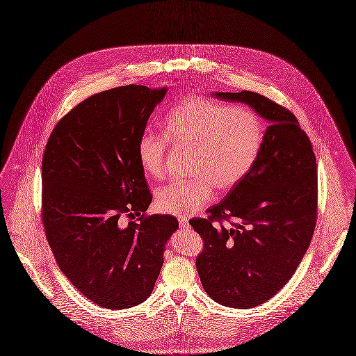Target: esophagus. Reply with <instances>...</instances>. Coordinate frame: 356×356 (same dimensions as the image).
I'll return each mask as SVG.
<instances>
[{"mask_svg": "<svg viewBox=\"0 0 356 356\" xmlns=\"http://www.w3.org/2000/svg\"><path fill=\"white\" fill-rule=\"evenodd\" d=\"M179 225H180V227H188L190 226L188 219L186 218V217H180L179 218Z\"/></svg>", "mask_w": 356, "mask_h": 356, "instance_id": "1", "label": "esophagus"}]
</instances>
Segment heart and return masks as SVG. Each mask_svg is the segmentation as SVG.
I'll use <instances>...</instances> for the list:
<instances>
[{
  "label": "heart",
  "mask_w": 356,
  "mask_h": 356,
  "mask_svg": "<svg viewBox=\"0 0 356 356\" xmlns=\"http://www.w3.org/2000/svg\"><path fill=\"white\" fill-rule=\"evenodd\" d=\"M168 142L191 152L192 176L160 188L156 204L165 214L186 217L211 200L214 187L230 190L245 179L260 156L264 129L249 107L191 96L169 111L164 136L146 133L138 140L139 164L156 179L166 172Z\"/></svg>",
  "instance_id": "heart-1"
}]
</instances>
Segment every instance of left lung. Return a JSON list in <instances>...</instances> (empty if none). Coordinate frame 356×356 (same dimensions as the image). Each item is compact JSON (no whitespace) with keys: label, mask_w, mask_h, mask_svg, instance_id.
I'll return each mask as SVG.
<instances>
[{"label":"left lung","mask_w":356,"mask_h":356,"mask_svg":"<svg viewBox=\"0 0 356 356\" xmlns=\"http://www.w3.org/2000/svg\"><path fill=\"white\" fill-rule=\"evenodd\" d=\"M216 96L245 103L270 122L245 179L209 209L207 218L190 220L204 243L196 257L204 291L223 306L248 309L274 297L310 245L317 220V164L291 111L250 90Z\"/></svg>","instance_id":"8db88e82"}]
</instances>
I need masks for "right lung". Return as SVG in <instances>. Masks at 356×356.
<instances>
[{
	"label": "right lung",
	"instance_id": "1",
	"mask_svg": "<svg viewBox=\"0 0 356 356\" xmlns=\"http://www.w3.org/2000/svg\"><path fill=\"white\" fill-rule=\"evenodd\" d=\"M166 88L124 85L96 93L54 127L42 160V222L60 271L89 301L129 309L153 291L172 216L152 202L138 140ZM126 215L138 219L123 225Z\"/></svg>",
	"mask_w": 356,
	"mask_h": 356
}]
</instances>
